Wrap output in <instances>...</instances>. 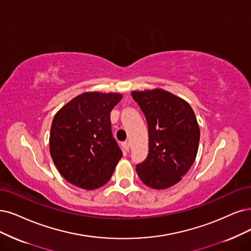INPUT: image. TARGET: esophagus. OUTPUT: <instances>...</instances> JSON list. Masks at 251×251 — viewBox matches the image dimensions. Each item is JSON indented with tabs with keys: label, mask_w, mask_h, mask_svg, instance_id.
I'll use <instances>...</instances> for the list:
<instances>
[{
	"label": "esophagus",
	"mask_w": 251,
	"mask_h": 251,
	"mask_svg": "<svg viewBox=\"0 0 251 251\" xmlns=\"http://www.w3.org/2000/svg\"><path fill=\"white\" fill-rule=\"evenodd\" d=\"M122 147L125 152H129V143L128 142H124L122 143Z\"/></svg>",
	"instance_id": "34e87169"
}]
</instances>
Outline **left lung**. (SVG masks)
<instances>
[{
  "instance_id": "8db88e82",
  "label": "left lung",
  "mask_w": 251,
  "mask_h": 251,
  "mask_svg": "<svg viewBox=\"0 0 251 251\" xmlns=\"http://www.w3.org/2000/svg\"><path fill=\"white\" fill-rule=\"evenodd\" d=\"M144 113L149 133V153L135 166L144 184L165 189L177 184L196 160L200 128L186 101L164 90L131 92Z\"/></svg>"
}]
</instances>
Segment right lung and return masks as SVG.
Here are the masks:
<instances>
[{"mask_svg":"<svg viewBox=\"0 0 251 251\" xmlns=\"http://www.w3.org/2000/svg\"><path fill=\"white\" fill-rule=\"evenodd\" d=\"M121 99L117 93L87 92L55 114L50 151L55 168L69 183L93 190L109 181L123 155L111 132L109 116Z\"/></svg>","mask_w":251,"mask_h":251,"instance_id":"1","label":"right lung"}]
</instances>
